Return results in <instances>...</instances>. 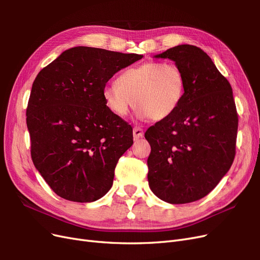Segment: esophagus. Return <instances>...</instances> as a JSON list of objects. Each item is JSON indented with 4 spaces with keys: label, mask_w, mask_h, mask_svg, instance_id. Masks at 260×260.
<instances>
[{
    "label": "esophagus",
    "mask_w": 260,
    "mask_h": 260,
    "mask_svg": "<svg viewBox=\"0 0 260 260\" xmlns=\"http://www.w3.org/2000/svg\"><path fill=\"white\" fill-rule=\"evenodd\" d=\"M143 136H144V131L142 128H140V127L133 128V138H135V140H139L141 138H143Z\"/></svg>",
    "instance_id": "esophagus-1"
}]
</instances>
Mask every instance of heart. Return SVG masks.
<instances>
[{
	"mask_svg": "<svg viewBox=\"0 0 260 260\" xmlns=\"http://www.w3.org/2000/svg\"><path fill=\"white\" fill-rule=\"evenodd\" d=\"M185 85L184 73L176 64L147 61L125 69L117 84L105 85L103 98L109 111L117 116L125 117L136 104L140 118L160 121L177 111Z\"/></svg>",
	"mask_w": 260,
	"mask_h": 260,
	"instance_id": "b5f03b06",
	"label": "heart"
}]
</instances>
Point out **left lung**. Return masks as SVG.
<instances>
[{
    "instance_id": "obj_1",
    "label": "left lung",
    "mask_w": 260,
    "mask_h": 260,
    "mask_svg": "<svg viewBox=\"0 0 260 260\" xmlns=\"http://www.w3.org/2000/svg\"><path fill=\"white\" fill-rule=\"evenodd\" d=\"M154 57L175 61L186 85L177 111L145 132L148 185L164 202L192 203L214 190L233 162L239 119L232 88L198 46L181 44Z\"/></svg>"
}]
</instances>
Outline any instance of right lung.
Instances as JSON below:
<instances>
[{
  "label": "right lung",
  "mask_w": 260,
  "mask_h": 260,
  "mask_svg": "<svg viewBox=\"0 0 260 260\" xmlns=\"http://www.w3.org/2000/svg\"><path fill=\"white\" fill-rule=\"evenodd\" d=\"M142 57L76 46L38 74L27 107L31 157L60 198L90 203L111 190L118 159L133 136L131 125L106 106L103 89Z\"/></svg>",
  "instance_id": "add662e5"
}]
</instances>
